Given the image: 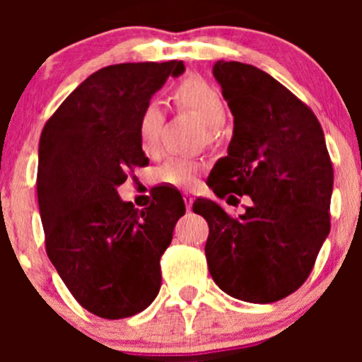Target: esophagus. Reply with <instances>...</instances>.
Masks as SVG:
<instances>
[{
	"label": "esophagus",
	"instance_id": "obj_1",
	"mask_svg": "<svg viewBox=\"0 0 362 362\" xmlns=\"http://www.w3.org/2000/svg\"><path fill=\"white\" fill-rule=\"evenodd\" d=\"M184 203H185V208H187V210H191L192 208V203H194V198H192L191 196V192H184Z\"/></svg>",
	"mask_w": 362,
	"mask_h": 362
}]
</instances>
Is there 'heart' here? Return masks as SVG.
<instances>
[{
	"mask_svg": "<svg viewBox=\"0 0 362 362\" xmlns=\"http://www.w3.org/2000/svg\"><path fill=\"white\" fill-rule=\"evenodd\" d=\"M171 98L178 108L194 112L211 129H218L224 124L226 108L221 94L202 78L184 80L173 90ZM164 120H166V113L158 100L147 101L141 108L140 117H138V141L145 154L152 156L159 152ZM202 170V163L194 159L171 158L159 168L158 178L163 184L175 185V187H192Z\"/></svg>",
	"mask_w": 362,
	"mask_h": 362,
	"instance_id": "b5f03b06",
	"label": "heart"
}]
</instances>
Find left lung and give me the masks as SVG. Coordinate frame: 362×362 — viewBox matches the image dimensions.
Returning <instances> with one entry per match:
<instances>
[{
    "mask_svg": "<svg viewBox=\"0 0 362 362\" xmlns=\"http://www.w3.org/2000/svg\"><path fill=\"white\" fill-rule=\"evenodd\" d=\"M214 76L235 129L206 184L252 204L238 217L210 199L192 204L210 229L208 269L233 298L275 303L305 284L329 235L333 163L315 113L279 80L236 61H217Z\"/></svg>",
    "mask_w": 362,
    "mask_h": 362,
    "instance_id": "8db88e82",
    "label": "left lung"
}]
</instances>
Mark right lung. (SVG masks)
Instances as JSON below:
<instances>
[{
    "label": "right lung",
    "instance_id": "obj_1",
    "mask_svg": "<svg viewBox=\"0 0 362 362\" xmlns=\"http://www.w3.org/2000/svg\"><path fill=\"white\" fill-rule=\"evenodd\" d=\"M182 61L124 63L83 80L45 122L38 147L40 217L47 255L73 298L103 319L147 308L160 289V255L185 214L168 189L138 210L117 194L148 158L138 117Z\"/></svg>",
    "mask_w": 362,
    "mask_h": 362
}]
</instances>
